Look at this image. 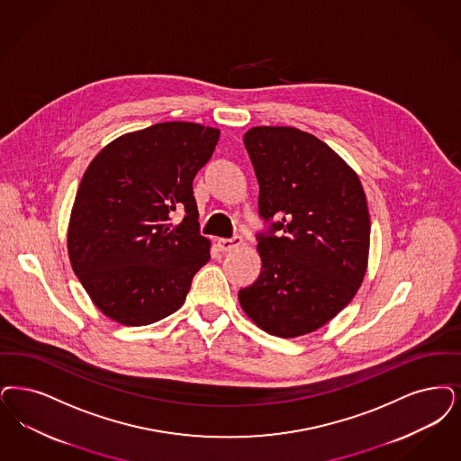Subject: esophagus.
I'll return each mask as SVG.
<instances>
[{
    "label": "esophagus",
    "instance_id": "obj_1",
    "mask_svg": "<svg viewBox=\"0 0 461 461\" xmlns=\"http://www.w3.org/2000/svg\"><path fill=\"white\" fill-rule=\"evenodd\" d=\"M241 237H233V239H221L218 241V245H220V249H221L222 252H228V250H233V249H237L241 245Z\"/></svg>",
    "mask_w": 461,
    "mask_h": 461
}]
</instances>
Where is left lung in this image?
<instances>
[{
	"instance_id": "left-lung-1",
	"label": "left lung",
	"mask_w": 461,
	"mask_h": 461,
	"mask_svg": "<svg viewBox=\"0 0 461 461\" xmlns=\"http://www.w3.org/2000/svg\"><path fill=\"white\" fill-rule=\"evenodd\" d=\"M243 144L258 176V214L271 226L258 235L262 269L240 290V305L260 330L296 338L330 322L362 285L367 199L358 175L312 133L254 127Z\"/></svg>"
}]
</instances>
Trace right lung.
<instances>
[{
  "label": "right lung",
  "instance_id": "obj_1",
  "mask_svg": "<svg viewBox=\"0 0 461 461\" xmlns=\"http://www.w3.org/2000/svg\"><path fill=\"white\" fill-rule=\"evenodd\" d=\"M220 130L166 122L114 139L75 195L68 258L94 305L125 326H148L184 305L211 241L199 230L192 182ZM184 208L185 220L170 221Z\"/></svg>",
  "mask_w": 461,
  "mask_h": 461
}]
</instances>
